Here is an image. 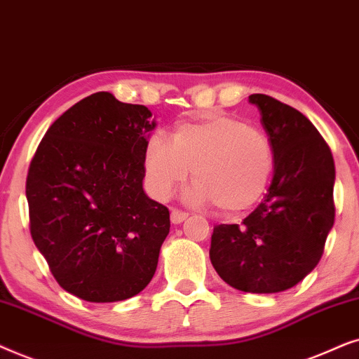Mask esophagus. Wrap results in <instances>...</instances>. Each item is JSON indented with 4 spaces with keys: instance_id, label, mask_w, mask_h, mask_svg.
<instances>
[{
    "instance_id": "obj_1",
    "label": "esophagus",
    "mask_w": 359,
    "mask_h": 359,
    "mask_svg": "<svg viewBox=\"0 0 359 359\" xmlns=\"http://www.w3.org/2000/svg\"><path fill=\"white\" fill-rule=\"evenodd\" d=\"M189 215L182 212V210H172L170 212V222L174 224H180L184 222V219H187Z\"/></svg>"
}]
</instances>
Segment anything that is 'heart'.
Returning a JSON list of instances; mask_svg holds the SVG:
<instances>
[{
  "label": "heart",
  "instance_id": "obj_1",
  "mask_svg": "<svg viewBox=\"0 0 359 359\" xmlns=\"http://www.w3.org/2000/svg\"><path fill=\"white\" fill-rule=\"evenodd\" d=\"M190 169L195 184L185 192L189 203L213 202L219 212L240 213L264 194L274 147L264 131L224 114L179 124L170 140L162 133L147 140L146 180L157 198L169 197Z\"/></svg>",
  "mask_w": 359,
  "mask_h": 359
}]
</instances>
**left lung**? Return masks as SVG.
<instances>
[{
  "instance_id": "left-lung-1",
  "label": "left lung",
  "mask_w": 359,
  "mask_h": 359,
  "mask_svg": "<svg viewBox=\"0 0 359 359\" xmlns=\"http://www.w3.org/2000/svg\"><path fill=\"white\" fill-rule=\"evenodd\" d=\"M274 147L269 189L241 224L213 228L210 261L231 287L283 292L313 271L335 222V162L317 128L297 109L250 95Z\"/></svg>"
}]
</instances>
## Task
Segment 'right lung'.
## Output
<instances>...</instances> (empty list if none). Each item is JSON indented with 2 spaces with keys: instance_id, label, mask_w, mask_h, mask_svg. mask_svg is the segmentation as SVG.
Segmentation results:
<instances>
[{
  "instance_id": "right-lung-1",
  "label": "right lung",
  "mask_w": 359,
  "mask_h": 359,
  "mask_svg": "<svg viewBox=\"0 0 359 359\" xmlns=\"http://www.w3.org/2000/svg\"><path fill=\"white\" fill-rule=\"evenodd\" d=\"M157 126L108 92L80 100L42 137L26 180L31 236L62 289L87 302L140 294L169 235V210L142 189Z\"/></svg>"
}]
</instances>
